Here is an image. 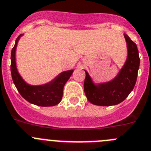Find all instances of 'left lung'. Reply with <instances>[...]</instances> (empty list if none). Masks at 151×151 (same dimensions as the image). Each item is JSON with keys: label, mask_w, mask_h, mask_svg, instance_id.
<instances>
[{"label": "left lung", "mask_w": 151, "mask_h": 151, "mask_svg": "<svg viewBox=\"0 0 151 151\" xmlns=\"http://www.w3.org/2000/svg\"><path fill=\"white\" fill-rule=\"evenodd\" d=\"M128 55L124 67L112 81L94 86L88 73L86 72L84 93L90 103L96 106H109L122 103L129 95L137 81L140 65L138 50L136 44L124 34Z\"/></svg>", "instance_id": "8db88e82"}]
</instances>
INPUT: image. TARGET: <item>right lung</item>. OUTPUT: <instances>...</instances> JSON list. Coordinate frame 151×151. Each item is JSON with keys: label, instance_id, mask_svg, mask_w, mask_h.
<instances>
[{"label": "right lung", "instance_id": "right-lung-1", "mask_svg": "<svg viewBox=\"0 0 151 151\" xmlns=\"http://www.w3.org/2000/svg\"><path fill=\"white\" fill-rule=\"evenodd\" d=\"M21 35L16 39V43L11 51V75L16 87L20 95L29 103L39 106H53L61 102L63 96V89L73 73V70L62 72L55 79L42 86H30L27 84L19 76L15 61L16 48Z\"/></svg>", "mask_w": 151, "mask_h": 151}]
</instances>
